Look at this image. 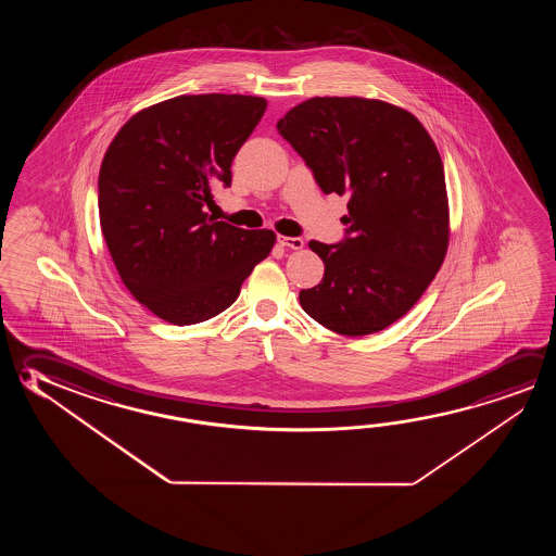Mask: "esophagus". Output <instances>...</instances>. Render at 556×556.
Masks as SVG:
<instances>
[{
    "label": "esophagus",
    "instance_id": "34e87169",
    "mask_svg": "<svg viewBox=\"0 0 556 556\" xmlns=\"http://www.w3.org/2000/svg\"><path fill=\"white\" fill-rule=\"evenodd\" d=\"M277 242L285 248H292V250H301L304 247V240L299 237H279Z\"/></svg>",
    "mask_w": 556,
    "mask_h": 556
}]
</instances>
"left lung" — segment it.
<instances>
[{
  "label": "left lung",
  "instance_id": "left-lung-1",
  "mask_svg": "<svg viewBox=\"0 0 556 556\" xmlns=\"http://www.w3.org/2000/svg\"><path fill=\"white\" fill-rule=\"evenodd\" d=\"M324 193L349 195L345 238L309 240L324 279L301 291L309 318L341 336L376 333L409 312L444 262L446 178L434 141L407 110L316 97L277 122Z\"/></svg>",
  "mask_w": 556,
  "mask_h": 556
}]
</instances>
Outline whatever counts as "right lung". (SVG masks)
Returning <instances> with one entry per match:
<instances>
[{
    "instance_id": "1",
    "label": "right lung",
    "mask_w": 556,
    "mask_h": 556,
    "mask_svg": "<svg viewBox=\"0 0 556 556\" xmlns=\"http://www.w3.org/2000/svg\"><path fill=\"white\" fill-rule=\"evenodd\" d=\"M267 101L182 94L137 112L102 159L99 215L128 291L155 316L191 326L227 309L275 244L205 213Z\"/></svg>"
}]
</instances>
